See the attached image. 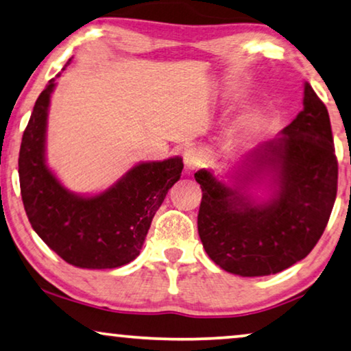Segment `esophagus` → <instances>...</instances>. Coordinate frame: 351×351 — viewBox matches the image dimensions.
<instances>
[{
	"mask_svg": "<svg viewBox=\"0 0 351 351\" xmlns=\"http://www.w3.org/2000/svg\"><path fill=\"white\" fill-rule=\"evenodd\" d=\"M184 167H186V171H195L200 169L203 165V158L200 154V151L195 149V148H187L184 151Z\"/></svg>",
	"mask_w": 351,
	"mask_h": 351,
	"instance_id": "1",
	"label": "esophagus"
}]
</instances>
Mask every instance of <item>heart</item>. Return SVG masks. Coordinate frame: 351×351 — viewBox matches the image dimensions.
<instances>
[{
  "mask_svg": "<svg viewBox=\"0 0 351 351\" xmlns=\"http://www.w3.org/2000/svg\"><path fill=\"white\" fill-rule=\"evenodd\" d=\"M254 125H255V123H252V124H250V125H249V128H250V129H252V128H254Z\"/></svg>",
  "mask_w": 351,
  "mask_h": 351,
  "instance_id": "b5f03b06",
  "label": "heart"
}]
</instances>
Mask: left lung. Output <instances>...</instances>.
Instances as JSON below:
<instances>
[{
  "label": "left lung",
  "instance_id": "left-lung-1",
  "mask_svg": "<svg viewBox=\"0 0 351 351\" xmlns=\"http://www.w3.org/2000/svg\"><path fill=\"white\" fill-rule=\"evenodd\" d=\"M304 108L238 165L237 186L198 170V234L214 263L232 274L280 273L302 260L325 232L337 193V159L328 108L309 83ZM268 177L274 195L257 204L250 184Z\"/></svg>",
  "mask_w": 351,
  "mask_h": 351
}]
</instances>
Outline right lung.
Returning a JSON list of instances; mask_svg holds the SVG:
<instances>
[{
  "label": "right lung",
  "instance_id": "right-lung-1",
  "mask_svg": "<svg viewBox=\"0 0 351 351\" xmlns=\"http://www.w3.org/2000/svg\"><path fill=\"white\" fill-rule=\"evenodd\" d=\"M53 88L51 78L34 104L20 146V192L26 216L42 241L69 265L88 269L128 265L140 254L156 211L180 180L182 159L142 162L93 197L67 191L45 162L47 117Z\"/></svg>",
  "mask_w": 351,
  "mask_h": 351
}]
</instances>
